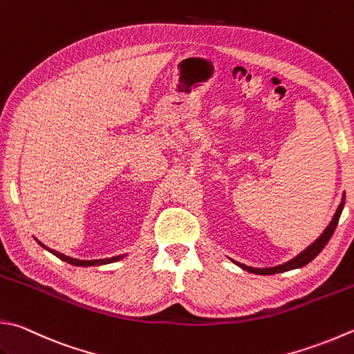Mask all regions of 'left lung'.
<instances>
[{
    "label": "left lung",
    "instance_id": "1",
    "mask_svg": "<svg viewBox=\"0 0 354 354\" xmlns=\"http://www.w3.org/2000/svg\"><path fill=\"white\" fill-rule=\"evenodd\" d=\"M344 205H345V197H342V202L341 205L337 206V209L335 212V216H333L331 222L328 223V226L324 230V232L321 236H319L315 242H313L310 246H306V248L299 252V254L296 257H292L291 260H288V262H285L282 265H277V266H270V268H254V266H248V265H243L240 262H236V260L230 259L232 263H236L237 266H240V268L248 271V272H252V274H262V276H268V274H276V272H283V271H290V270H296V268H302V266H305L306 263H310L313 259H315L319 252H321L325 245L328 243V240L331 239L333 232H335L336 226H337V222H339V217H341L342 214V209H344Z\"/></svg>",
    "mask_w": 354,
    "mask_h": 354
}]
</instances>
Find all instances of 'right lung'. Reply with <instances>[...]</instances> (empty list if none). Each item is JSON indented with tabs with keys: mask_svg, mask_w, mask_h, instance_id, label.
Wrapping results in <instances>:
<instances>
[{
	"mask_svg": "<svg viewBox=\"0 0 354 354\" xmlns=\"http://www.w3.org/2000/svg\"><path fill=\"white\" fill-rule=\"evenodd\" d=\"M38 242V240H37ZM39 245L43 246L44 250H48L49 252H52L53 256H57L58 259L64 260V262H68L71 265H75V266H95V265H106V263H112V262H117V260H122L124 257V254L122 256H115V257H109V259H97V260H80V259H73V257H69V256H64L62 254V252H58L55 250H50L48 248V246L43 245L41 242H38Z\"/></svg>",
	"mask_w": 354,
	"mask_h": 354,
	"instance_id": "right-lung-1",
	"label": "right lung"
}]
</instances>
